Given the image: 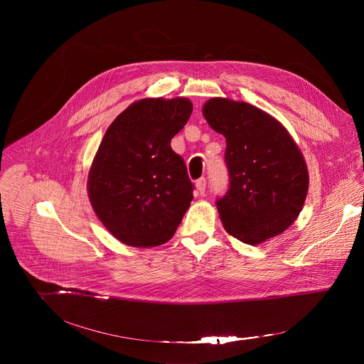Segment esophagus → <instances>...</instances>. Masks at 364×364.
I'll list each match as a JSON object with an SVG mask.
<instances>
[{
    "instance_id": "1",
    "label": "esophagus",
    "mask_w": 364,
    "mask_h": 364,
    "mask_svg": "<svg viewBox=\"0 0 364 364\" xmlns=\"http://www.w3.org/2000/svg\"><path fill=\"white\" fill-rule=\"evenodd\" d=\"M196 190H197V194H204V190H205V178L201 177L196 181Z\"/></svg>"
}]
</instances>
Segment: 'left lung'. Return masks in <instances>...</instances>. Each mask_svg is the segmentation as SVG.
I'll use <instances>...</instances> for the list:
<instances>
[{"mask_svg": "<svg viewBox=\"0 0 364 364\" xmlns=\"http://www.w3.org/2000/svg\"><path fill=\"white\" fill-rule=\"evenodd\" d=\"M203 117L226 138L230 186L218 210L226 232L259 245L285 232L299 216L308 193V168L288 129L250 103L212 97Z\"/></svg>", "mask_w": 364, "mask_h": 364, "instance_id": "8db88e82", "label": "left lung"}]
</instances>
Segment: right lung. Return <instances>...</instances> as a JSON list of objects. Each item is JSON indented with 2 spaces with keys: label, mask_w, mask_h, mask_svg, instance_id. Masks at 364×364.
Segmentation results:
<instances>
[{
  "label": "right lung",
  "mask_w": 364,
  "mask_h": 364,
  "mask_svg": "<svg viewBox=\"0 0 364 364\" xmlns=\"http://www.w3.org/2000/svg\"><path fill=\"white\" fill-rule=\"evenodd\" d=\"M191 112L187 97H144L103 135L89 168L87 196L97 219L124 245L168 242L190 207L193 184L170 144Z\"/></svg>",
  "instance_id": "obj_1"
}]
</instances>
